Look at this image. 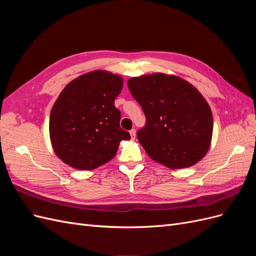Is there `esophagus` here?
<instances>
[{"mask_svg":"<svg viewBox=\"0 0 256 256\" xmlns=\"http://www.w3.org/2000/svg\"><path fill=\"white\" fill-rule=\"evenodd\" d=\"M130 136H131V138H132V140H134L136 138V129H131L130 131Z\"/></svg>","mask_w":256,"mask_h":256,"instance_id":"esophagus-1","label":"esophagus"}]
</instances>
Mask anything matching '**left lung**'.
I'll return each mask as SVG.
<instances>
[{
    "mask_svg": "<svg viewBox=\"0 0 256 256\" xmlns=\"http://www.w3.org/2000/svg\"><path fill=\"white\" fill-rule=\"evenodd\" d=\"M145 126L136 138L147 154L170 168L196 164L209 150L214 120L200 92L176 76L152 74L128 80Z\"/></svg>",
    "mask_w": 256,
    "mask_h": 256,
    "instance_id": "1",
    "label": "left lung"
}]
</instances>
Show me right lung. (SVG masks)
Here are the masks:
<instances>
[{
    "instance_id": "add662e5",
    "label": "right lung",
    "mask_w": 256,
    "mask_h": 256,
    "mask_svg": "<svg viewBox=\"0 0 256 256\" xmlns=\"http://www.w3.org/2000/svg\"><path fill=\"white\" fill-rule=\"evenodd\" d=\"M122 88L120 76L104 70L82 74L66 85L49 122L53 150L62 161L78 170L96 168L115 156L122 140H130L114 106Z\"/></svg>"
}]
</instances>
